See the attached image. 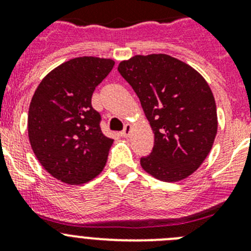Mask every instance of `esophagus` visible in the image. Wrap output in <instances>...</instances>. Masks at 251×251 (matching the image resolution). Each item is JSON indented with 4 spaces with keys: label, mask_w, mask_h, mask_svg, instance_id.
I'll use <instances>...</instances> for the list:
<instances>
[{
    "label": "esophagus",
    "mask_w": 251,
    "mask_h": 251,
    "mask_svg": "<svg viewBox=\"0 0 251 251\" xmlns=\"http://www.w3.org/2000/svg\"><path fill=\"white\" fill-rule=\"evenodd\" d=\"M130 132H132V126H130V124H126V126H124V129L121 132V136L124 137V138H128Z\"/></svg>",
    "instance_id": "34e87169"
}]
</instances>
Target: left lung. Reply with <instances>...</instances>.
Listing matches in <instances>:
<instances>
[{
	"instance_id": "8db88e82",
	"label": "left lung",
	"mask_w": 251,
	"mask_h": 251,
	"mask_svg": "<svg viewBox=\"0 0 251 251\" xmlns=\"http://www.w3.org/2000/svg\"><path fill=\"white\" fill-rule=\"evenodd\" d=\"M118 72L138 95L154 133L141 166L153 177L176 182L205 161L217 132L214 95L191 66L166 54L136 55Z\"/></svg>"
}]
</instances>
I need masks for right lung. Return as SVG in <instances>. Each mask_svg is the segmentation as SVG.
Masks as SVG:
<instances>
[{
  "instance_id": "add662e5",
  "label": "right lung",
  "mask_w": 251,
  "mask_h": 251,
  "mask_svg": "<svg viewBox=\"0 0 251 251\" xmlns=\"http://www.w3.org/2000/svg\"><path fill=\"white\" fill-rule=\"evenodd\" d=\"M113 66L110 59L69 60L44 77L31 99L27 128L32 151L51 176L69 185L97 177L108 159L113 139L101 132L92 95Z\"/></svg>"
}]
</instances>
